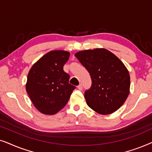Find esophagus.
Instances as JSON below:
<instances>
[{
  "mask_svg": "<svg viewBox=\"0 0 152 152\" xmlns=\"http://www.w3.org/2000/svg\"><path fill=\"white\" fill-rule=\"evenodd\" d=\"M77 88L79 89V90H82L83 89V86H82V84H80V85H79V86H77Z\"/></svg>",
  "mask_w": 152,
  "mask_h": 152,
  "instance_id": "esophagus-1",
  "label": "esophagus"
}]
</instances>
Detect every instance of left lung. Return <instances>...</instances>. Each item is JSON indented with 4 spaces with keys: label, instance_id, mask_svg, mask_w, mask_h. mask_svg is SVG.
Here are the masks:
<instances>
[{
    "label": "left lung",
    "instance_id": "left-lung-1",
    "mask_svg": "<svg viewBox=\"0 0 152 152\" xmlns=\"http://www.w3.org/2000/svg\"><path fill=\"white\" fill-rule=\"evenodd\" d=\"M75 56L92 80L91 88L84 93L88 107L102 115L117 111L129 94L130 76L124 64L104 48L80 51Z\"/></svg>",
    "mask_w": 152,
    "mask_h": 152
}]
</instances>
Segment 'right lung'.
Here are the masks:
<instances>
[{"label": "right lung", "mask_w": 152, "mask_h": 152, "mask_svg": "<svg viewBox=\"0 0 152 152\" xmlns=\"http://www.w3.org/2000/svg\"><path fill=\"white\" fill-rule=\"evenodd\" d=\"M69 57L67 51H50L29 71L26 88L33 104L41 113H57L65 107L75 88L69 84L70 75L64 70Z\"/></svg>", "instance_id": "right-lung-1"}]
</instances>
